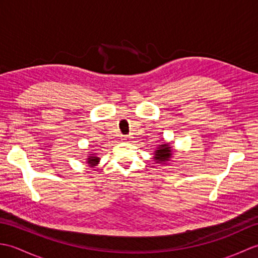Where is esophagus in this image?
Wrapping results in <instances>:
<instances>
[{
    "mask_svg": "<svg viewBox=\"0 0 258 258\" xmlns=\"http://www.w3.org/2000/svg\"><path fill=\"white\" fill-rule=\"evenodd\" d=\"M123 140H127V136H124V138H123Z\"/></svg>",
    "mask_w": 258,
    "mask_h": 258,
    "instance_id": "obj_1",
    "label": "esophagus"
}]
</instances>
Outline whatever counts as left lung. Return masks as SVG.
I'll use <instances>...</instances> for the list:
<instances>
[{"label":"left lung","mask_w":258,"mask_h":258,"mask_svg":"<svg viewBox=\"0 0 258 258\" xmlns=\"http://www.w3.org/2000/svg\"><path fill=\"white\" fill-rule=\"evenodd\" d=\"M172 147L169 146L167 143L162 144L157 147V150L154 152V160L156 163L165 164L169 161V158L172 156Z\"/></svg>","instance_id":"1"}]
</instances>
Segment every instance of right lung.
I'll list each match as a JSON object with an SVG mask.
<instances>
[{
	"instance_id": "right-lung-1",
	"label": "right lung",
	"mask_w": 258,
	"mask_h": 258,
	"mask_svg": "<svg viewBox=\"0 0 258 258\" xmlns=\"http://www.w3.org/2000/svg\"><path fill=\"white\" fill-rule=\"evenodd\" d=\"M98 162H100V158L96 157L95 155H90L89 157H87V161H86V163L89 164V166H91V167L95 166L96 164H98Z\"/></svg>"
}]
</instances>
